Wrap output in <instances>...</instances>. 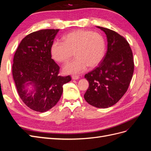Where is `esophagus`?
I'll list each match as a JSON object with an SVG mask.
<instances>
[{"label": "esophagus", "instance_id": "esophagus-1", "mask_svg": "<svg viewBox=\"0 0 151 151\" xmlns=\"http://www.w3.org/2000/svg\"><path fill=\"white\" fill-rule=\"evenodd\" d=\"M79 77L78 76H72V79H74V80H77V79H79Z\"/></svg>", "mask_w": 151, "mask_h": 151}]
</instances>
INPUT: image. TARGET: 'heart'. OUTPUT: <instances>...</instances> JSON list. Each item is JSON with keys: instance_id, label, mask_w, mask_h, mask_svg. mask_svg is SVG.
<instances>
[{"instance_id": "1", "label": "heart", "mask_w": 151, "mask_h": 151, "mask_svg": "<svg viewBox=\"0 0 151 151\" xmlns=\"http://www.w3.org/2000/svg\"><path fill=\"white\" fill-rule=\"evenodd\" d=\"M74 52V60L63 67L67 74H77L84 71L87 67L98 65L106 52V43L103 36L98 33L78 29L65 35L63 42L54 41L50 47V54L55 61L67 62Z\"/></svg>"}]
</instances>
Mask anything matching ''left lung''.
Here are the masks:
<instances>
[{
	"mask_svg": "<svg viewBox=\"0 0 151 151\" xmlns=\"http://www.w3.org/2000/svg\"><path fill=\"white\" fill-rule=\"evenodd\" d=\"M108 42L107 52L99 65L84 76L89 86L84 99L89 104L106 108L116 104L129 88L134 70L130 45L116 32L103 27Z\"/></svg>",
	"mask_w": 151,
	"mask_h": 151,
	"instance_id": "1",
	"label": "left lung"
}]
</instances>
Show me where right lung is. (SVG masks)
I'll return each mask as SVG.
<instances>
[{
	"label": "right lung",
	"mask_w": 151,
	"mask_h": 151,
	"mask_svg": "<svg viewBox=\"0 0 151 151\" xmlns=\"http://www.w3.org/2000/svg\"><path fill=\"white\" fill-rule=\"evenodd\" d=\"M59 29H42L22 40L14 54L12 76L23 103L34 111L45 112L61 98L63 85L71 77L58 76L60 67L52 58L50 47ZM28 86L33 89L27 91Z\"/></svg>",
	"instance_id": "right-lung-1"
}]
</instances>
